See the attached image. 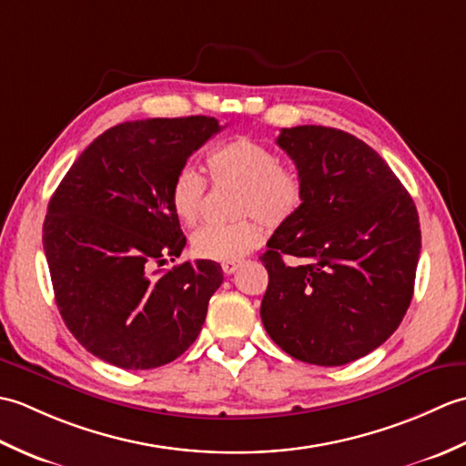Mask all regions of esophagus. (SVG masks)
<instances>
[{
  "mask_svg": "<svg viewBox=\"0 0 466 466\" xmlns=\"http://www.w3.org/2000/svg\"><path fill=\"white\" fill-rule=\"evenodd\" d=\"M240 264L242 262H238V260H236V262H224L222 264V270H224V274H234L236 270L240 268Z\"/></svg>",
  "mask_w": 466,
  "mask_h": 466,
  "instance_id": "1",
  "label": "esophagus"
}]
</instances>
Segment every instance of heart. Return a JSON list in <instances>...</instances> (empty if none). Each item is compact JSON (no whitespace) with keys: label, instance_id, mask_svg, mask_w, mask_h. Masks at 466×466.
Masks as SVG:
<instances>
[{"label":"heart","instance_id":"b5f03b06","mask_svg":"<svg viewBox=\"0 0 466 466\" xmlns=\"http://www.w3.org/2000/svg\"><path fill=\"white\" fill-rule=\"evenodd\" d=\"M208 170L216 184H236L234 212L242 216L230 224H206L192 236L196 256L214 262H236L262 242V224L279 228L300 210L304 187L296 172L282 166L280 156L248 137L228 142L208 156ZM206 177L190 166L176 172L170 202L176 216L194 226L202 216Z\"/></svg>","mask_w":466,"mask_h":466}]
</instances>
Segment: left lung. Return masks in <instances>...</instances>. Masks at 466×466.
I'll return each mask as SVG.
<instances>
[{"label":"left lung","mask_w":466,"mask_h":466,"mask_svg":"<svg viewBox=\"0 0 466 466\" xmlns=\"http://www.w3.org/2000/svg\"><path fill=\"white\" fill-rule=\"evenodd\" d=\"M276 144L296 164L304 200L260 256L264 329L296 360L349 364L379 349L409 310L417 206L389 164L349 132L284 127Z\"/></svg>","instance_id":"obj_1"}]
</instances>
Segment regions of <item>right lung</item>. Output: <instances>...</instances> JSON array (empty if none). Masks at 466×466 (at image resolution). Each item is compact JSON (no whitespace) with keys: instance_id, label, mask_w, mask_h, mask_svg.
<instances>
[{"instance_id":"obj_1","label":"right lung","mask_w":466,"mask_h":466,"mask_svg":"<svg viewBox=\"0 0 466 466\" xmlns=\"http://www.w3.org/2000/svg\"><path fill=\"white\" fill-rule=\"evenodd\" d=\"M220 130L208 116L117 124L86 147L47 204L44 252L59 314L87 352L117 369H157L184 354L224 280L212 260L157 270L186 246L174 176Z\"/></svg>"}]
</instances>
